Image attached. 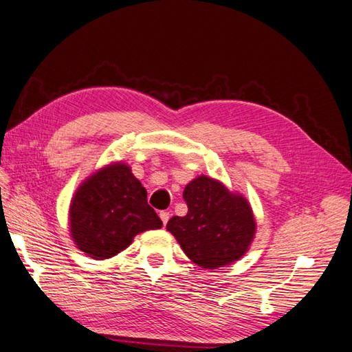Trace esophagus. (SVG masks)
<instances>
[{"mask_svg":"<svg viewBox=\"0 0 352 352\" xmlns=\"http://www.w3.org/2000/svg\"><path fill=\"white\" fill-rule=\"evenodd\" d=\"M160 218H161V221H162V224H167V221H168V218H170V213L168 212H166V210H162V212H160Z\"/></svg>","mask_w":352,"mask_h":352,"instance_id":"34e87169","label":"esophagus"}]
</instances>
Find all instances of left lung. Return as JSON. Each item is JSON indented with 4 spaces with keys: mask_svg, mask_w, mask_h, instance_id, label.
Wrapping results in <instances>:
<instances>
[{
    "mask_svg": "<svg viewBox=\"0 0 352 352\" xmlns=\"http://www.w3.org/2000/svg\"><path fill=\"white\" fill-rule=\"evenodd\" d=\"M185 217H173L167 230L184 252L203 269L227 265L248 251L255 233L251 206L218 181L200 176L184 190Z\"/></svg>",
    "mask_w": 352,
    "mask_h": 352,
    "instance_id": "1",
    "label": "left lung"
}]
</instances>
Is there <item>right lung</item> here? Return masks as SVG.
Listing matches in <instances>:
<instances>
[{"instance_id": "add662e5", "label": "right lung", "mask_w": 352, "mask_h": 352, "mask_svg": "<svg viewBox=\"0 0 352 352\" xmlns=\"http://www.w3.org/2000/svg\"><path fill=\"white\" fill-rule=\"evenodd\" d=\"M162 221L148 204V192L126 164H111L87 179L70 206L73 241L91 258H110L135 234L161 228Z\"/></svg>"}]
</instances>
